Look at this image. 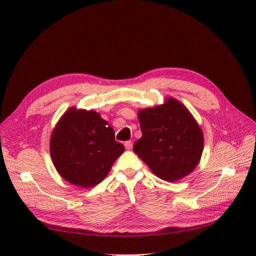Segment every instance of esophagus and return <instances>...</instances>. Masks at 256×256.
Returning <instances> with one entry per match:
<instances>
[{
	"label": "esophagus",
	"instance_id": "34e87169",
	"mask_svg": "<svg viewBox=\"0 0 256 256\" xmlns=\"http://www.w3.org/2000/svg\"><path fill=\"white\" fill-rule=\"evenodd\" d=\"M125 147H126V150H131L132 148V142L131 141H127V142H125Z\"/></svg>",
	"mask_w": 256,
	"mask_h": 256
}]
</instances>
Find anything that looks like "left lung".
<instances>
[{"instance_id": "1", "label": "left lung", "mask_w": 256, "mask_h": 256, "mask_svg": "<svg viewBox=\"0 0 256 256\" xmlns=\"http://www.w3.org/2000/svg\"><path fill=\"white\" fill-rule=\"evenodd\" d=\"M142 138L134 152L159 178L176 182L198 164L204 147L202 129L189 110L175 98L138 114Z\"/></svg>"}]
</instances>
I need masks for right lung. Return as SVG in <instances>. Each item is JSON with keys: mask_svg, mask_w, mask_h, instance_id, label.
Returning a JSON list of instances; mask_svg holds the SVG:
<instances>
[{"mask_svg": "<svg viewBox=\"0 0 256 256\" xmlns=\"http://www.w3.org/2000/svg\"><path fill=\"white\" fill-rule=\"evenodd\" d=\"M125 150L114 130L95 111L72 108L62 116L50 140L54 166L65 180L90 188L104 180Z\"/></svg>", "mask_w": 256, "mask_h": 256, "instance_id": "obj_1", "label": "right lung"}]
</instances>
